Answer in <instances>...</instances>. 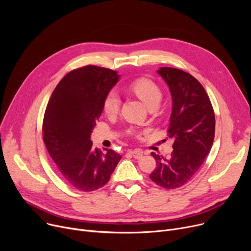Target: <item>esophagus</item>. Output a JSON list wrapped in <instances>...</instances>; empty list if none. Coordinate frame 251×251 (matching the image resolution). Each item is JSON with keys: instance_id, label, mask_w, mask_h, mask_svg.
<instances>
[{"instance_id": "34e87169", "label": "esophagus", "mask_w": 251, "mask_h": 251, "mask_svg": "<svg viewBox=\"0 0 251 251\" xmlns=\"http://www.w3.org/2000/svg\"><path fill=\"white\" fill-rule=\"evenodd\" d=\"M129 153L132 155L134 159H140V157H142V151H137V150H135V151H129Z\"/></svg>"}]
</instances>
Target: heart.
I'll use <instances>...</instances> for the list:
<instances>
[{"mask_svg": "<svg viewBox=\"0 0 251 251\" xmlns=\"http://www.w3.org/2000/svg\"><path fill=\"white\" fill-rule=\"evenodd\" d=\"M130 90L147 104L148 108L157 105L162 100V90L151 79L139 78L129 85ZM120 98L115 90L109 91L103 100V111L108 115H115L120 109Z\"/></svg>", "mask_w": 251, "mask_h": 251, "instance_id": "1", "label": "heart"}]
</instances>
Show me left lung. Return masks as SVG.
I'll list each match as a JSON object with an SVG mask.
<instances>
[{"label": "left lung", "mask_w": 251, "mask_h": 251, "mask_svg": "<svg viewBox=\"0 0 251 251\" xmlns=\"http://www.w3.org/2000/svg\"><path fill=\"white\" fill-rule=\"evenodd\" d=\"M170 88L172 114L168 136L174 139L170 157L151 152L156 167L150 178L166 189L186 184L203 164L215 138V113L203 86L183 70L162 67L157 70Z\"/></svg>", "instance_id": "1"}]
</instances>
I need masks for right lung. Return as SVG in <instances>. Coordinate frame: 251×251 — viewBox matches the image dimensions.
<instances>
[{"label": "right lung", "instance_id": "add662e5", "mask_svg": "<svg viewBox=\"0 0 251 251\" xmlns=\"http://www.w3.org/2000/svg\"><path fill=\"white\" fill-rule=\"evenodd\" d=\"M116 71L87 65L66 74L52 91L43 122V139L63 179L84 192L107 184L121 155L92 150L91 131L104 97L117 83Z\"/></svg>", "mask_w": 251, "mask_h": 251}]
</instances>
